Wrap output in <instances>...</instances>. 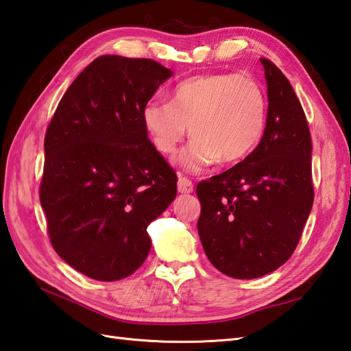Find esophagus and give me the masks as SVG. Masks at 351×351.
Instances as JSON below:
<instances>
[{"label": "esophagus", "instance_id": "esophagus-1", "mask_svg": "<svg viewBox=\"0 0 351 351\" xmlns=\"http://www.w3.org/2000/svg\"><path fill=\"white\" fill-rule=\"evenodd\" d=\"M178 191L182 193V195H190L193 191V182L187 178L180 176V180H178Z\"/></svg>", "mask_w": 351, "mask_h": 351}]
</instances>
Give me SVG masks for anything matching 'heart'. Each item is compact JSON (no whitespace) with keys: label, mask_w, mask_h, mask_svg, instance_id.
I'll use <instances>...</instances> for the list:
<instances>
[{"label":"heart","mask_w":351,"mask_h":351,"mask_svg":"<svg viewBox=\"0 0 351 351\" xmlns=\"http://www.w3.org/2000/svg\"><path fill=\"white\" fill-rule=\"evenodd\" d=\"M141 121L162 155H173L190 128L195 140L178 156V164L187 171H200L219 158L240 161L256 147L265 128L267 101L250 77L204 73L176 84L169 104L149 101Z\"/></svg>","instance_id":"b5f03b06"}]
</instances>
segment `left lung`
<instances>
[{
    "label": "left lung",
    "instance_id": "obj_1",
    "mask_svg": "<svg viewBox=\"0 0 351 351\" xmlns=\"http://www.w3.org/2000/svg\"><path fill=\"white\" fill-rule=\"evenodd\" d=\"M259 62L268 99L263 138L241 162L196 189L200 243L211 264L235 279H256L285 264L314 204L306 116L278 66Z\"/></svg>",
    "mask_w": 351,
    "mask_h": 351
}]
</instances>
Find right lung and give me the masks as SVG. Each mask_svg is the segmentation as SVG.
<instances>
[{
	"instance_id": "obj_1",
	"label": "right lung",
	"mask_w": 351,
	"mask_h": 351,
	"mask_svg": "<svg viewBox=\"0 0 351 351\" xmlns=\"http://www.w3.org/2000/svg\"><path fill=\"white\" fill-rule=\"evenodd\" d=\"M173 75L149 58L102 56L80 73L45 136L40 204L51 244L88 278H128L151 250L149 223L176 197L175 175L141 111Z\"/></svg>"
}]
</instances>
